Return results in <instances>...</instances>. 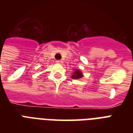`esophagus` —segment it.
Listing matches in <instances>:
<instances>
[{
	"mask_svg": "<svg viewBox=\"0 0 133 133\" xmlns=\"http://www.w3.org/2000/svg\"><path fill=\"white\" fill-rule=\"evenodd\" d=\"M56 63H59V64H63V61L62 60H57L56 61Z\"/></svg>",
	"mask_w": 133,
	"mask_h": 133,
	"instance_id": "obj_1",
	"label": "esophagus"
}]
</instances>
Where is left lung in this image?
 Masks as SVG:
<instances>
[{
  "instance_id": "left-lung-1",
  "label": "left lung",
  "mask_w": 133,
  "mask_h": 133,
  "mask_svg": "<svg viewBox=\"0 0 133 133\" xmlns=\"http://www.w3.org/2000/svg\"><path fill=\"white\" fill-rule=\"evenodd\" d=\"M82 77H83V75L81 72V71L79 70H75V72H74L73 75L72 76V78L75 79H81Z\"/></svg>"
}]
</instances>
